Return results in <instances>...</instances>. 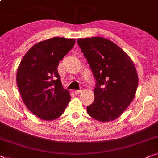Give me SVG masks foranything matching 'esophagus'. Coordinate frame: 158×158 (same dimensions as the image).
<instances>
[{
    "label": "esophagus",
    "instance_id": "esophagus-1",
    "mask_svg": "<svg viewBox=\"0 0 158 158\" xmlns=\"http://www.w3.org/2000/svg\"><path fill=\"white\" fill-rule=\"evenodd\" d=\"M82 92H83V90H75V95H77V94H79V93H81Z\"/></svg>",
    "mask_w": 158,
    "mask_h": 158
}]
</instances>
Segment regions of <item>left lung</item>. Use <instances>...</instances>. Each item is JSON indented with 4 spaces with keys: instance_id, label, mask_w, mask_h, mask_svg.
Wrapping results in <instances>:
<instances>
[{
    "instance_id": "1",
    "label": "left lung",
    "mask_w": 158,
    "mask_h": 158,
    "mask_svg": "<svg viewBox=\"0 0 158 158\" xmlns=\"http://www.w3.org/2000/svg\"><path fill=\"white\" fill-rule=\"evenodd\" d=\"M77 44L96 80L94 101L87 107L88 115L101 122L115 120L135 95L138 77L133 62L107 38H79Z\"/></svg>"
}]
</instances>
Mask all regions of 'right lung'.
Listing matches in <instances>:
<instances>
[{
	"label": "right lung",
	"instance_id": "1",
	"mask_svg": "<svg viewBox=\"0 0 158 158\" xmlns=\"http://www.w3.org/2000/svg\"><path fill=\"white\" fill-rule=\"evenodd\" d=\"M75 43V39L58 37L41 41L20 61L18 90L27 108L41 120L58 118L70 102L69 91L62 86L57 68Z\"/></svg>",
	"mask_w": 158,
	"mask_h": 158
}]
</instances>
